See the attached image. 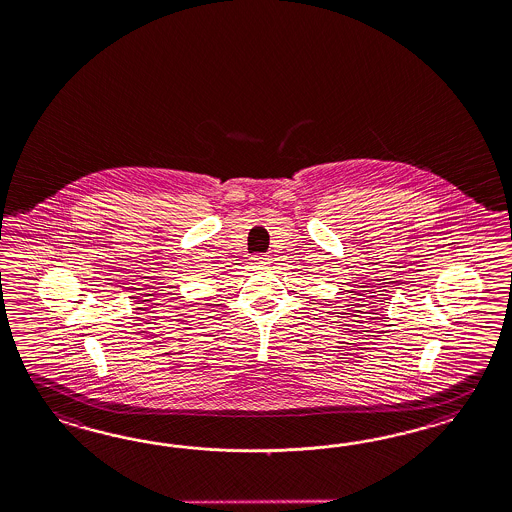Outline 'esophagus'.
Segmentation results:
<instances>
[{
    "label": "esophagus",
    "instance_id": "1",
    "mask_svg": "<svg viewBox=\"0 0 512 512\" xmlns=\"http://www.w3.org/2000/svg\"><path fill=\"white\" fill-rule=\"evenodd\" d=\"M253 264L259 266V268H264V266L270 264V257L268 255H253Z\"/></svg>",
    "mask_w": 512,
    "mask_h": 512
}]
</instances>
